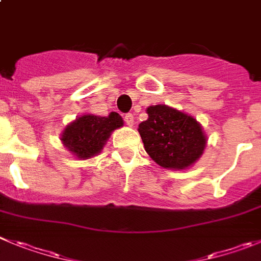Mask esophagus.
Instances as JSON below:
<instances>
[{
    "instance_id": "34e87169",
    "label": "esophagus",
    "mask_w": 261,
    "mask_h": 261,
    "mask_svg": "<svg viewBox=\"0 0 261 261\" xmlns=\"http://www.w3.org/2000/svg\"><path fill=\"white\" fill-rule=\"evenodd\" d=\"M124 120H125L126 125L133 126V124H135V116H133L132 114H126L125 116H124Z\"/></svg>"
}]
</instances>
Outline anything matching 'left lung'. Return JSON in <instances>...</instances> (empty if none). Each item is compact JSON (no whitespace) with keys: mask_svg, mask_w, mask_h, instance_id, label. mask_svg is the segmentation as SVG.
Instances as JSON below:
<instances>
[{"mask_svg":"<svg viewBox=\"0 0 261 261\" xmlns=\"http://www.w3.org/2000/svg\"><path fill=\"white\" fill-rule=\"evenodd\" d=\"M149 118L138 125L143 146L155 163L167 169H188L202 156L207 136L191 115L167 105L146 109Z\"/></svg>","mask_w":261,"mask_h":261,"instance_id":"obj_1","label":"left lung"}]
</instances>
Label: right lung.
<instances>
[{"mask_svg":"<svg viewBox=\"0 0 261 261\" xmlns=\"http://www.w3.org/2000/svg\"><path fill=\"white\" fill-rule=\"evenodd\" d=\"M123 125L124 120L118 112H110L109 116L84 114L66 125L61 135V141L76 158L90 159L103 150L115 129Z\"/></svg>","mask_w":261,"mask_h":261,"instance_id":"right-lung-1","label":"right lung"}]
</instances>
